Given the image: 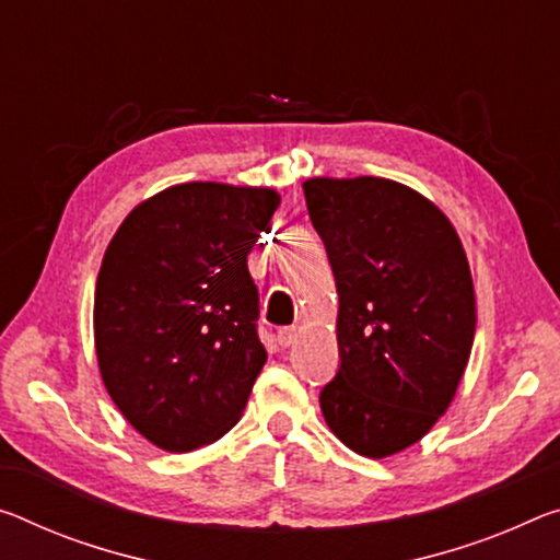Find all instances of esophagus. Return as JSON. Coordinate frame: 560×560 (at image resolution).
Returning a JSON list of instances; mask_svg holds the SVG:
<instances>
[{"label": "esophagus", "mask_w": 560, "mask_h": 560, "mask_svg": "<svg viewBox=\"0 0 560 560\" xmlns=\"http://www.w3.org/2000/svg\"><path fill=\"white\" fill-rule=\"evenodd\" d=\"M277 341H279L281 349H289V346H294V343L299 341V328H294V326H289V328H279Z\"/></svg>", "instance_id": "34e87169"}]
</instances>
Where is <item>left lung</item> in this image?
Wrapping results in <instances>:
<instances>
[{"label":"left lung","mask_w":560,"mask_h":560,"mask_svg":"<svg viewBox=\"0 0 560 560\" xmlns=\"http://www.w3.org/2000/svg\"><path fill=\"white\" fill-rule=\"evenodd\" d=\"M304 197L339 291L341 363L318 396L324 419L351 451L386 458L429 433L466 371V252L436 203L398 182L322 176Z\"/></svg>","instance_id":"left-lung-1"}]
</instances>
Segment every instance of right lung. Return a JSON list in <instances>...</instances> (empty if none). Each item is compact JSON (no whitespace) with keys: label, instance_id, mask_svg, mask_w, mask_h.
I'll list each match as a JSON object with an SVG mask.
<instances>
[{"label":"right lung","instance_id":"obj_1","mask_svg":"<svg viewBox=\"0 0 560 560\" xmlns=\"http://www.w3.org/2000/svg\"><path fill=\"white\" fill-rule=\"evenodd\" d=\"M273 189L176 184L141 201L106 246L94 346L106 392L141 436L184 454L242 419L266 363L246 256Z\"/></svg>","mask_w":560,"mask_h":560}]
</instances>
